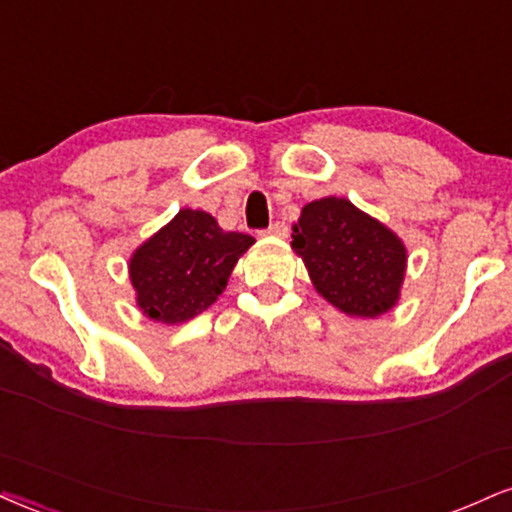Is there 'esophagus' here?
Returning a JSON list of instances; mask_svg holds the SVG:
<instances>
[{
  "label": "esophagus",
  "instance_id": "34e87169",
  "mask_svg": "<svg viewBox=\"0 0 512 512\" xmlns=\"http://www.w3.org/2000/svg\"><path fill=\"white\" fill-rule=\"evenodd\" d=\"M262 233H269V236H286L288 226L283 224V221H274V224L269 226V229H264Z\"/></svg>",
  "mask_w": 512,
  "mask_h": 512
}]
</instances>
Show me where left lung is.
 Listing matches in <instances>:
<instances>
[{
  "label": "left lung",
  "instance_id": "left-lung-1",
  "mask_svg": "<svg viewBox=\"0 0 512 512\" xmlns=\"http://www.w3.org/2000/svg\"><path fill=\"white\" fill-rule=\"evenodd\" d=\"M291 245L317 291L338 310L379 317L396 305L405 274L403 243L343 197L305 205Z\"/></svg>",
  "mask_w": 512,
  "mask_h": 512
}]
</instances>
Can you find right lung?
Here are the masks:
<instances>
[{
  "label": "right lung",
  "instance_id": "obj_1",
  "mask_svg": "<svg viewBox=\"0 0 512 512\" xmlns=\"http://www.w3.org/2000/svg\"><path fill=\"white\" fill-rule=\"evenodd\" d=\"M252 243L250 233L224 231L212 214L181 209L135 250L131 281L140 310L164 324L186 322L207 310Z\"/></svg>",
  "mask_w": 512,
  "mask_h": 512
}]
</instances>
